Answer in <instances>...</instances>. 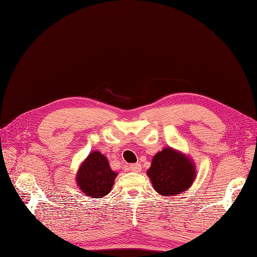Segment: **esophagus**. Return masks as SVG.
Listing matches in <instances>:
<instances>
[{
	"label": "esophagus",
	"instance_id": "esophagus-1",
	"mask_svg": "<svg viewBox=\"0 0 257 257\" xmlns=\"http://www.w3.org/2000/svg\"><path fill=\"white\" fill-rule=\"evenodd\" d=\"M130 170L133 172H141L142 170V165L141 164H131L130 165Z\"/></svg>",
	"mask_w": 257,
	"mask_h": 257
}]
</instances>
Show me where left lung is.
<instances>
[{
  "label": "left lung",
  "mask_w": 257,
  "mask_h": 257,
  "mask_svg": "<svg viewBox=\"0 0 257 257\" xmlns=\"http://www.w3.org/2000/svg\"><path fill=\"white\" fill-rule=\"evenodd\" d=\"M154 190L164 196H173L187 190L194 181V165L186 155L171 148L156 153L147 171Z\"/></svg>",
  "instance_id": "1"
}]
</instances>
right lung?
I'll list each match as a JSON object with an SVG mask.
<instances>
[{
    "label": "right lung",
    "mask_w": 257,
    "mask_h": 257,
    "mask_svg": "<svg viewBox=\"0 0 257 257\" xmlns=\"http://www.w3.org/2000/svg\"><path fill=\"white\" fill-rule=\"evenodd\" d=\"M115 176L116 173L111 170L105 156L94 151L82 164L76 182L84 194L91 198H101L110 192Z\"/></svg>",
    "instance_id": "1"
}]
</instances>
